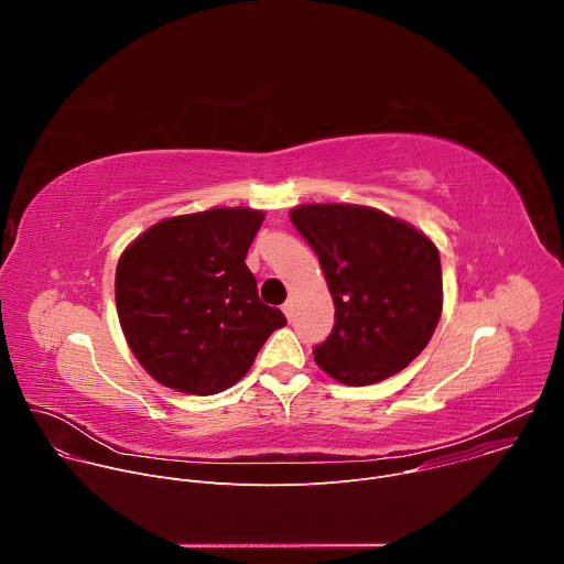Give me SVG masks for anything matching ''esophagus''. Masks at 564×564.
I'll return each instance as SVG.
<instances>
[{
    "instance_id": "esophagus-1",
    "label": "esophagus",
    "mask_w": 564,
    "mask_h": 564,
    "mask_svg": "<svg viewBox=\"0 0 564 564\" xmlns=\"http://www.w3.org/2000/svg\"><path fill=\"white\" fill-rule=\"evenodd\" d=\"M281 310H283V314H285L288 318H292V303H290V301H285V303L281 305Z\"/></svg>"
}]
</instances>
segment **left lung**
Here are the masks:
<instances>
[{"label": "left lung", "instance_id": "obj_1", "mask_svg": "<svg viewBox=\"0 0 564 564\" xmlns=\"http://www.w3.org/2000/svg\"><path fill=\"white\" fill-rule=\"evenodd\" d=\"M316 252L335 301V328L314 361L348 386L404 370L442 316V263L413 225L364 205H299L290 212Z\"/></svg>", "mask_w": 564, "mask_h": 564}]
</instances>
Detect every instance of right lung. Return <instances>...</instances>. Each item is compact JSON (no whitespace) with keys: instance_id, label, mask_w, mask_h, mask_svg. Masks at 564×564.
I'll use <instances>...</instances> for the list:
<instances>
[{"instance_id":"1","label":"right lung","mask_w":564,"mask_h":564,"mask_svg":"<svg viewBox=\"0 0 564 564\" xmlns=\"http://www.w3.org/2000/svg\"><path fill=\"white\" fill-rule=\"evenodd\" d=\"M265 214L214 207L155 223L122 252L116 307L140 366L167 388L216 394L252 368L288 321L246 265Z\"/></svg>"}]
</instances>
